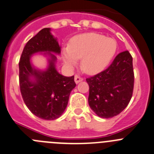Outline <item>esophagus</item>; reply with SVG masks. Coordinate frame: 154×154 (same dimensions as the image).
<instances>
[{"mask_svg":"<svg viewBox=\"0 0 154 154\" xmlns=\"http://www.w3.org/2000/svg\"><path fill=\"white\" fill-rule=\"evenodd\" d=\"M74 80H75L76 84H78V83L81 82L82 80H84V78L81 77H80L79 75H75V77H74Z\"/></svg>","mask_w":154,"mask_h":154,"instance_id":"34e87169","label":"esophagus"}]
</instances>
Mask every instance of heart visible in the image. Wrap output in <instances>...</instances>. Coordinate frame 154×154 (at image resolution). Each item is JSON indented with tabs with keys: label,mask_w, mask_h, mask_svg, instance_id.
Segmentation results:
<instances>
[{
	"label": "heart",
	"mask_w": 154,
	"mask_h": 154,
	"mask_svg": "<svg viewBox=\"0 0 154 154\" xmlns=\"http://www.w3.org/2000/svg\"><path fill=\"white\" fill-rule=\"evenodd\" d=\"M117 43L116 40L106 38L100 34L90 32L77 35L70 39L69 46L63 48L64 63L71 66L81 59V67L87 74L100 72L116 54Z\"/></svg>",
	"instance_id": "obj_1"
}]
</instances>
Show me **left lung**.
<instances>
[{
    "instance_id": "left-lung-1",
    "label": "left lung",
    "mask_w": 154,
    "mask_h": 154,
    "mask_svg": "<svg viewBox=\"0 0 154 154\" xmlns=\"http://www.w3.org/2000/svg\"><path fill=\"white\" fill-rule=\"evenodd\" d=\"M133 58L128 51L119 53L108 68L86 79L91 109L104 119L118 116L127 107L134 90Z\"/></svg>"
}]
</instances>
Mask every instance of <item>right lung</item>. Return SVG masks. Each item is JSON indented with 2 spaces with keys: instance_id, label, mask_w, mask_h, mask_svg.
Segmentation results:
<instances>
[{
  "instance_id": "add662e5",
  "label": "right lung",
  "mask_w": 154,
  "mask_h": 154,
  "mask_svg": "<svg viewBox=\"0 0 154 154\" xmlns=\"http://www.w3.org/2000/svg\"><path fill=\"white\" fill-rule=\"evenodd\" d=\"M44 28L26 44L19 62V80L21 95L26 106L32 114L45 120L59 118L65 110L70 92L76 87L74 76L64 77L55 69L56 57L61 47L50 32ZM48 52L51 58L45 72L35 70L30 57L37 52Z\"/></svg>"
}]
</instances>
